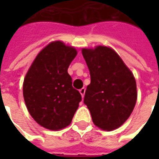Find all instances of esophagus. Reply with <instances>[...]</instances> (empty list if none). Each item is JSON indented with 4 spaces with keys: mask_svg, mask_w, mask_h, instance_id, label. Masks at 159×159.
<instances>
[{
    "mask_svg": "<svg viewBox=\"0 0 159 159\" xmlns=\"http://www.w3.org/2000/svg\"><path fill=\"white\" fill-rule=\"evenodd\" d=\"M85 91H86V89L85 88H83V89H81L79 90L80 93H81V95H82V97H84V94H85Z\"/></svg>",
    "mask_w": 159,
    "mask_h": 159,
    "instance_id": "34e87169",
    "label": "esophagus"
}]
</instances>
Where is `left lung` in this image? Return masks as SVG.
Instances as JSON below:
<instances>
[{
  "mask_svg": "<svg viewBox=\"0 0 159 159\" xmlns=\"http://www.w3.org/2000/svg\"><path fill=\"white\" fill-rule=\"evenodd\" d=\"M91 83L87 87L84 104L93 123L104 130L117 129L129 117L137 100L133 73L113 49L105 46L83 48Z\"/></svg>",
  "mask_w": 159,
  "mask_h": 159,
  "instance_id": "8db88e82",
  "label": "left lung"
}]
</instances>
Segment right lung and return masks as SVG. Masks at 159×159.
I'll return each mask as SVG.
<instances>
[{
  "label": "right lung",
  "mask_w": 159,
  "mask_h": 159,
  "mask_svg": "<svg viewBox=\"0 0 159 159\" xmlns=\"http://www.w3.org/2000/svg\"><path fill=\"white\" fill-rule=\"evenodd\" d=\"M77 54L73 47L52 42L37 54L24 80L26 107L36 123L50 130L70 124L82 96L72 87L68 67Z\"/></svg>",
  "instance_id": "obj_1"
}]
</instances>
